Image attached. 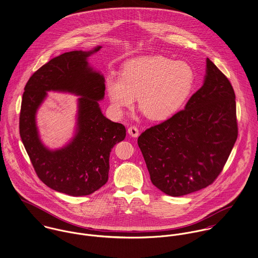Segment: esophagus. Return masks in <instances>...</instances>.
I'll return each instance as SVG.
<instances>
[{
	"instance_id": "obj_1",
	"label": "esophagus",
	"mask_w": 258,
	"mask_h": 258,
	"mask_svg": "<svg viewBox=\"0 0 258 258\" xmlns=\"http://www.w3.org/2000/svg\"><path fill=\"white\" fill-rule=\"evenodd\" d=\"M127 134H128L131 137H133V138H138L139 135H140L138 127H137V126H134V125H133V126H130V127L127 128Z\"/></svg>"
}]
</instances>
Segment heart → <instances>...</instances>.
Segmentation results:
<instances>
[{
  "mask_svg": "<svg viewBox=\"0 0 258 258\" xmlns=\"http://www.w3.org/2000/svg\"><path fill=\"white\" fill-rule=\"evenodd\" d=\"M195 81V70L187 62L154 55L131 60L123 65L121 74H109L106 91L116 114L131 109L138 97L144 115L152 120H164L184 106Z\"/></svg>",
  "mask_w": 258,
  "mask_h": 258,
  "instance_id": "b5f03b06",
  "label": "heart"
}]
</instances>
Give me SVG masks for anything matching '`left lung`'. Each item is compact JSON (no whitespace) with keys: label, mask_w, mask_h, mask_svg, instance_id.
Instances as JSON below:
<instances>
[{"label":"left lung","mask_w":258,"mask_h":258,"mask_svg":"<svg viewBox=\"0 0 258 258\" xmlns=\"http://www.w3.org/2000/svg\"><path fill=\"white\" fill-rule=\"evenodd\" d=\"M206 62L203 86L184 110L138 140L152 184L172 197L212 184L237 139L234 91L209 58Z\"/></svg>","instance_id":"obj_1"}]
</instances>
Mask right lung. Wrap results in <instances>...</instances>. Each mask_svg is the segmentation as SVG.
<instances>
[{"label": "right lung", "mask_w": 258, "mask_h": 258, "mask_svg": "<svg viewBox=\"0 0 258 258\" xmlns=\"http://www.w3.org/2000/svg\"><path fill=\"white\" fill-rule=\"evenodd\" d=\"M101 48L52 58L32 74L23 95L20 135L34 170L46 186L74 197L90 195L107 183L110 152L125 138V127L107 118L99 105L105 78L88 58ZM50 90L80 97L75 136L56 150L44 145L36 124L37 111Z\"/></svg>", "instance_id": "add662e5"}]
</instances>
